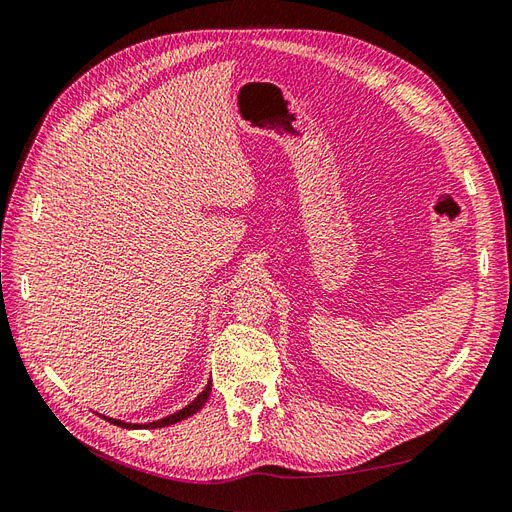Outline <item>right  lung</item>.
Listing matches in <instances>:
<instances>
[{
	"mask_svg": "<svg viewBox=\"0 0 512 512\" xmlns=\"http://www.w3.org/2000/svg\"><path fill=\"white\" fill-rule=\"evenodd\" d=\"M209 391H212V383H207L205 385V389L199 393V396H196L188 406H183V409H179L177 413H173V415H166V417H162V419H157V422H149V424H129V422H121V419H114V417H106V415H101L103 419H108L110 424H114V426H121V428H129V430H138V428H162V426H170V424H177V422H181V419H186V417H190V415H194L196 411L201 409V406L207 402V398H209Z\"/></svg>",
	"mask_w": 512,
	"mask_h": 512,
	"instance_id": "obj_1",
	"label": "right lung"
}]
</instances>
